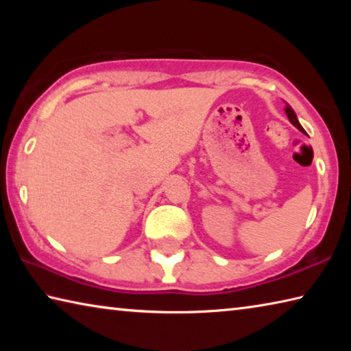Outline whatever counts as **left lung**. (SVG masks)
Instances as JSON below:
<instances>
[{"mask_svg": "<svg viewBox=\"0 0 351 351\" xmlns=\"http://www.w3.org/2000/svg\"><path fill=\"white\" fill-rule=\"evenodd\" d=\"M285 104H287V102H285ZM285 112H287V116H288V119H289V122L293 123L294 127L299 128L300 132H304V133H305V130L302 128V125H300V123H299V121H297V116H295V112H294V110H293V108H291L289 104H287V106H285Z\"/></svg>", "mask_w": 351, "mask_h": 351, "instance_id": "8db88e82", "label": "left lung"}]
</instances>
